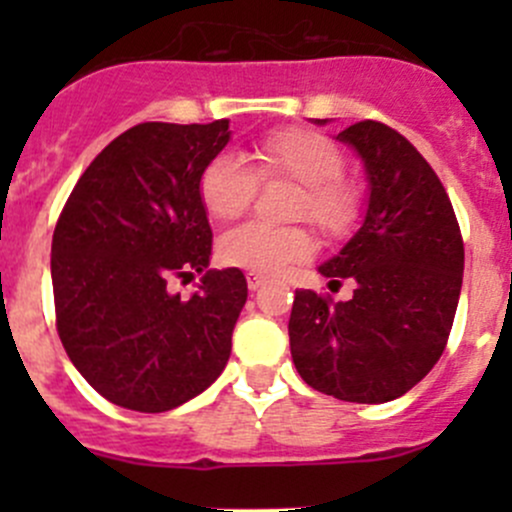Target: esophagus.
<instances>
[{"label": "esophagus", "mask_w": 512, "mask_h": 512, "mask_svg": "<svg viewBox=\"0 0 512 512\" xmlns=\"http://www.w3.org/2000/svg\"><path fill=\"white\" fill-rule=\"evenodd\" d=\"M267 282V277L262 272H247V287L250 289H260Z\"/></svg>", "instance_id": "obj_1"}]
</instances>
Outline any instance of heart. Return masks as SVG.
<instances>
[{
	"instance_id": "obj_1",
	"label": "heart",
	"mask_w": 512,
	"mask_h": 512,
	"mask_svg": "<svg viewBox=\"0 0 512 512\" xmlns=\"http://www.w3.org/2000/svg\"><path fill=\"white\" fill-rule=\"evenodd\" d=\"M255 173L230 153H218L200 173L198 193L208 215L230 223L247 213L257 190V178H287L299 183L292 200V218L312 220L324 235L342 237L359 218V190L342 178L344 153L332 138L312 128H285L270 133L252 148ZM220 260L252 272H277L289 262L307 260L314 237L307 227H270L247 223L220 237Z\"/></svg>"
}]
</instances>
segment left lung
I'll use <instances>...</instances> for the list:
<instances>
[{
	"mask_svg": "<svg viewBox=\"0 0 512 512\" xmlns=\"http://www.w3.org/2000/svg\"><path fill=\"white\" fill-rule=\"evenodd\" d=\"M324 126L327 118L314 121ZM364 163V223L319 272L329 287L354 282L347 302L294 292L289 349L312 389L356 404L404 396L446 349L463 285V237L446 188L394 128H344Z\"/></svg>",
	"mask_w": 512,
	"mask_h": 512,
	"instance_id": "obj_1",
	"label": "left lung"
}]
</instances>
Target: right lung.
<instances>
[{
    "label": "right lung",
    "mask_w": 512,
    "mask_h": 512,
    "mask_svg": "<svg viewBox=\"0 0 512 512\" xmlns=\"http://www.w3.org/2000/svg\"><path fill=\"white\" fill-rule=\"evenodd\" d=\"M230 121L138 123L71 190L51 240L56 329L91 386L123 409L160 414L223 374L247 302L237 267L210 270L213 230L200 173ZM203 274L180 300L173 279Z\"/></svg>",
    "instance_id": "add662e5"
}]
</instances>
